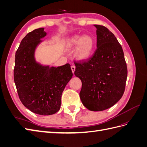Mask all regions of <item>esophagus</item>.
Returning a JSON list of instances; mask_svg holds the SVG:
<instances>
[{"mask_svg": "<svg viewBox=\"0 0 147 147\" xmlns=\"http://www.w3.org/2000/svg\"><path fill=\"white\" fill-rule=\"evenodd\" d=\"M71 69H72V71L73 74H74V72H75V67L74 65H72V66H71Z\"/></svg>", "mask_w": 147, "mask_h": 147, "instance_id": "34e87169", "label": "esophagus"}]
</instances>
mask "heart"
I'll return each instance as SVG.
<instances>
[{
  "label": "heart",
  "instance_id": "1",
  "mask_svg": "<svg viewBox=\"0 0 147 147\" xmlns=\"http://www.w3.org/2000/svg\"><path fill=\"white\" fill-rule=\"evenodd\" d=\"M95 43V40L91 35H75L66 41L65 46L68 50L77 46L74 52V57L78 61H85L92 56Z\"/></svg>",
  "mask_w": 147,
  "mask_h": 147
}]
</instances>
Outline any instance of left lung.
<instances>
[{
    "label": "left lung",
    "mask_w": 147,
    "mask_h": 147,
    "mask_svg": "<svg viewBox=\"0 0 147 147\" xmlns=\"http://www.w3.org/2000/svg\"><path fill=\"white\" fill-rule=\"evenodd\" d=\"M97 49L90 59L76 62L75 75L81 80L80 97L91 111L114 105L125 90L127 65L122 47L114 34L104 26L95 24Z\"/></svg>",
    "instance_id": "left-lung-1"
}]
</instances>
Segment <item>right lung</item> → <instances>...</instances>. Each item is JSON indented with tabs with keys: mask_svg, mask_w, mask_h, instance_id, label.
Masks as SVG:
<instances>
[{
	"mask_svg": "<svg viewBox=\"0 0 147 147\" xmlns=\"http://www.w3.org/2000/svg\"><path fill=\"white\" fill-rule=\"evenodd\" d=\"M46 35L43 28L26 35L16 52L14 69V81L22 104L40 115L58 112L62 93L73 75L69 64L55 67L35 61V49Z\"/></svg>",
	"mask_w": 147,
	"mask_h": 147,
	"instance_id": "obj_1",
	"label": "right lung"
}]
</instances>
